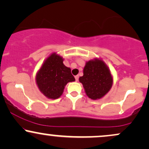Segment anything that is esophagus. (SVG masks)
Here are the masks:
<instances>
[{"label": "esophagus", "mask_w": 149, "mask_h": 149, "mask_svg": "<svg viewBox=\"0 0 149 149\" xmlns=\"http://www.w3.org/2000/svg\"><path fill=\"white\" fill-rule=\"evenodd\" d=\"M75 78H76V81H78V78H79V76H75Z\"/></svg>", "instance_id": "obj_1"}]
</instances>
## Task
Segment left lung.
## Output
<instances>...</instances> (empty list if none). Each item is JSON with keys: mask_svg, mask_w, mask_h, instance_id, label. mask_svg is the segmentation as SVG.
Masks as SVG:
<instances>
[{"mask_svg": "<svg viewBox=\"0 0 149 149\" xmlns=\"http://www.w3.org/2000/svg\"><path fill=\"white\" fill-rule=\"evenodd\" d=\"M87 96L91 100H100L105 96L113 85L110 69L102 59L89 60L85 63L83 76L79 78Z\"/></svg>", "mask_w": 149, "mask_h": 149, "instance_id": "8db88e82", "label": "left lung"}]
</instances>
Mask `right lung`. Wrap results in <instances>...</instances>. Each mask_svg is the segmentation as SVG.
I'll return each mask as SVG.
<instances>
[{
	"mask_svg": "<svg viewBox=\"0 0 149 149\" xmlns=\"http://www.w3.org/2000/svg\"><path fill=\"white\" fill-rule=\"evenodd\" d=\"M64 59L53 52L42 63L36 75L39 90L47 98L56 100L63 94L66 85L75 81L71 69L63 63Z\"/></svg>",
	"mask_w": 149,
	"mask_h": 149,
	"instance_id": "right-lung-1",
	"label": "right lung"
}]
</instances>
